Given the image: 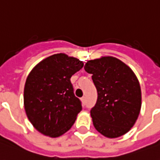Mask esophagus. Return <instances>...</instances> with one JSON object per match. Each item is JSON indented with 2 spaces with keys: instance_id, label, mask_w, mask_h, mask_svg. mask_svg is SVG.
<instances>
[{
  "instance_id": "obj_1",
  "label": "esophagus",
  "mask_w": 160,
  "mask_h": 160,
  "mask_svg": "<svg viewBox=\"0 0 160 160\" xmlns=\"http://www.w3.org/2000/svg\"><path fill=\"white\" fill-rule=\"evenodd\" d=\"M81 100H82V103H83V104L86 103V98H85V97H82V98H81Z\"/></svg>"
}]
</instances>
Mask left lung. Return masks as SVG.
<instances>
[{
	"instance_id": "1",
	"label": "left lung",
	"mask_w": 160,
	"mask_h": 160,
	"mask_svg": "<svg viewBox=\"0 0 160 160\" xmlns=\"http://www.w3.org/2000/svg\"><path fill=\"white\" fill-rule=\"evenodd\" d=\"M84 69L92 75L98 91L97 103L91 110L96 130L110 138L128 132L141 108L140 85L136 75L113 57L90 60Z\"/></svg>"
}]
</instances>
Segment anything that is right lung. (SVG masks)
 Instances as JSON below:
<instances>
[{
  "label": "right lung",
  "instance_id": "add662e5",
  "mask_svg": "<svg viewBox=\"0 0 160 160\" xmlns=\"http://www.w3.org/2000/svg\"><path fill=\"white\" fill-rule=\"evenodd\" d=\"M83 62L65 54H55L40 62L28 76L24 108L33 126L45 136L57 138L68 132L82 111L70 82Z\"/></svg>",
  "mask_w": 160,
  "mask_h": 160
}]
</instances>
